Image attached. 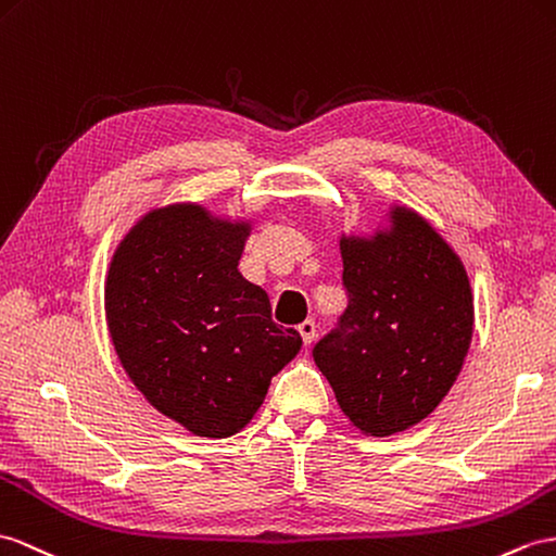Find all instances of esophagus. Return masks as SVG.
Wrapping results in <instances>:
<instances>
[{
    "label": "esophagus",
    "instance_id": "34e87169",
    "mask_svg": "<svg viewBox=\"0 0 556 556\" xmlns=\"http://www.w3.org/2000/svg\"><path fill=\"white\" fill-rule=\"evenodd\" d=\"M296 330H300V334H302V340H304L306 346L316 340V323L311 320V318H306L304 323L296 325Z\"/></svg>",
    "mask_w": 556,
    "mask_h": 556
}]
</instances>
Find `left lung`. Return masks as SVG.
<instances>
[{
	"mask_svg": "<svg viewBox=\"0 0 556 556\" xmlns=\"http://www.w3.org/2000/svg\"><path fill=\"white\" fill-rule=\"evenodd\" d=\"M349 296L314 361L344 415L370 437L425 419L467 356L473 302L467 270L422 216L391 210V231L340 240Z\"/></svg>",
	"mask_w": 556,
	"mask_h": 556,
	"instance_id": "left-lung-1",
	"label": "left lung"
}]
</instances>
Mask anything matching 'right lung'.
Returning <instances> with one entry per match:
<instances>
[{"label": "right lung", "instance_id": "right-lung-1", "mask_svg": "<svg viewBox=\"0 0 556 556\" xmlns=\"http://www.w3.org/2000/svg\"><path fill=\"white\" fill-rule=\"evenodd\" d=\"M250 224L200 205L148 212L119 242L105 318L122 368L148 403L195 437L245 427L302 346L270 318L268 294L240 276Z\"/></svg>", "mask_w": 556, "mask_h": 556}]
</instances>
